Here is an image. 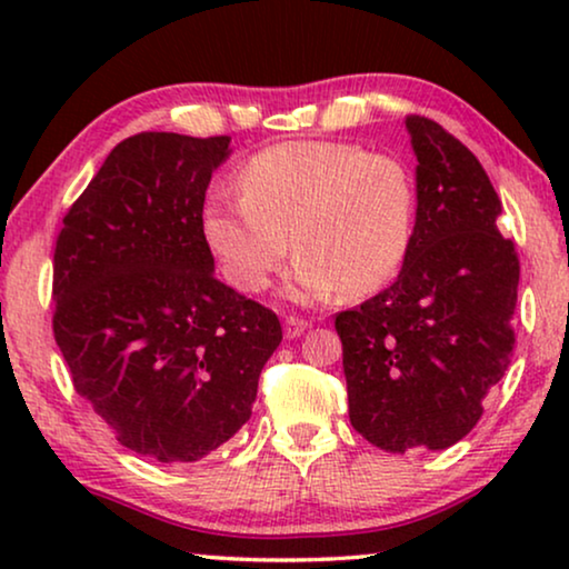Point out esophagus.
Returning a JSON list of instances; mask_svg holds the SVG:
<instances>
[{
  "instance_id": "1",
  "label": "esophagus",
  "mask_w": 569,
  "mask_h": 569,
  "mask_svg": "<svg viewBox=\"0 0 569 569\" xmlns=\"http://www.w3.org/2000/svg\"><path fill=\"white\" fill-rule=\"evenodd\" d=\"M308 321H302V318H295V316H290V318H284V337L287 339H298L302 331L308 329Z\"/></svg>"
}]
</instances>
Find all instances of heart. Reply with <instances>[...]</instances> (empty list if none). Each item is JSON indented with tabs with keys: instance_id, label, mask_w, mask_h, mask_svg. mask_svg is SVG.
I'll list each match as a JSON object with an SVG mask.
<instances>
[{
	"instance_id": "heart-1",
	"label": "heart",
	"mask_w": 569,
	"mask_h": 569,
	"mask_svg": "<svg viewBox=\"0 0 569 569\" xmlns=\"http://www.w3.org/2000/svg\"><path fill=\"white\" fill-rule=\"evenodd\" d=\"M240 201L214 197L201 238L243 292L267 290L298 248L290 295H370L399 274L415 232V183L396 158L352 142L302 139L267 147L236 178ZM293 243H289V236Z\"/></svg>"
}]
</instances>
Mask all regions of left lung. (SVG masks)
<instances>
[{
  "label": "left lung",
  "instance_id": "8db88e82",
  "mask_svg": "<svg viewBox=\"0 0 569 569\" xmlns=\"http://www.w3.org/2000/svg\"><path fill=\"white\" fill-rule=\"evenodd\" d=\"M417 222L399 279L337 313L349 422L388 453L466 438L510 365L520 261L497 230L500 199L463 142L407 116Z\"/></svg>",
  "mask_w": 569,
  "mask_h": 569
}]
</instances>
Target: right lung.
Instances as JSON below:
<instances>
[{"mask_svg":"<svg viewBox=\"0 0 569 569\" xmlns=\"http://www.w3.org/2000/svg\"><path fill=\"white\" fill-rule=\"evenodd\" d=\"M230 137L142 131L108 154L53 248V339L123 448L199 461L248 419L282 341L274 310L220 282L201 238Z\"/></svg>","mask_w":569,"mask_h":569,"instance_id":"1","label":"right lung"}]
</instances>
